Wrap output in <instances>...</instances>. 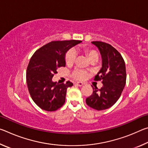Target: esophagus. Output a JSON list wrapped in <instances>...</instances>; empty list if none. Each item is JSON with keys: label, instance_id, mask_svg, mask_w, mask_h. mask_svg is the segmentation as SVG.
Segmentation results:
<instances>
[{"label": "esophagus", "instance_id": "obj_1", "mask_svg": "<svg viewBox=\"0 0 148 148\" xmlns=\"http://www.w3.org/2000/svg\"><path fill=\"white\" fill-rule=\"evenodd\" d=\"M84 84V83H82V82H76V83H75V85H76V86H79V87H81V86H83Z\"/></svg>", "mask_w": 148, "mask_h": 148}]
</instances>
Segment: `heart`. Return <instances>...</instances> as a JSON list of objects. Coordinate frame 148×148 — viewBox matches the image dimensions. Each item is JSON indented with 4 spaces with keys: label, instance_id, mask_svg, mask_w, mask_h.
<instances>
[{
    "label": "heart",
    "instance_id": "1",
    "mask_svg": "<svg viewBox=\"0 0 148 148\" xmlns=\"http://www.w3.org/2000/svg\"><path fill=\"white\" fill-rule=\"evenodd\" d=\"M82 51L86 53L89 60H91L92 59H97L99 58L98 53L94 49H92L89 48L88 47L84 46L82 47ZM77 58V53L76 50L72 48L70 49L67 51V52L65 54V62L67 64H74L75 61H76ZM87 76V74L86 72L79 69H76L72 73V76L74 78L77 79H84L86 78Z\"/></svg>",
    "mask_w": 148,
    "mask_h": 148
}]
</instances>
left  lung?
Returning a JSON list of instances; mask_svg holds the SVG:
<instances>
[{"label":"left lung","instance_id":"obj_1","mask_svg":"<svg viewBox=\"0 0 148 148\" xmlns=\"http://www.w3.org/2000/svg\"><path fill=\"white\" fill-rule=\"evenodd\" d=\"M91 43L98 47L102 57V68L94 80H101L103 86L101 89L93 87L86 102L92 108L103 110L113 106L121 96L126 84V68L121 55L113 46L100 41Z\"/></svg>","mask_w":148,"mask_h":148}]
</instances>
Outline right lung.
Returning a JSON list of instances; mask_svg holds the SVG:
<instances>
[{"mask_svg": "<svg viewBox=\"0 0 148 148\" xmlns=\"http://www.w3.org/2000/svg\"><path fill=\"white\" fill-rule=\"evenodd\" d=\"M80 40L52 41L34 52L27 69L26 79L29 93L41 109L56 111L63 106L66 89L73 84L70 81L59 84L52 81L57 69L65 66V53Z\"/></svg>", "mask_w": 148, "mask_h": 148, "instance_id": "right-lung-1", "label": "right lung"}]
</instances>
